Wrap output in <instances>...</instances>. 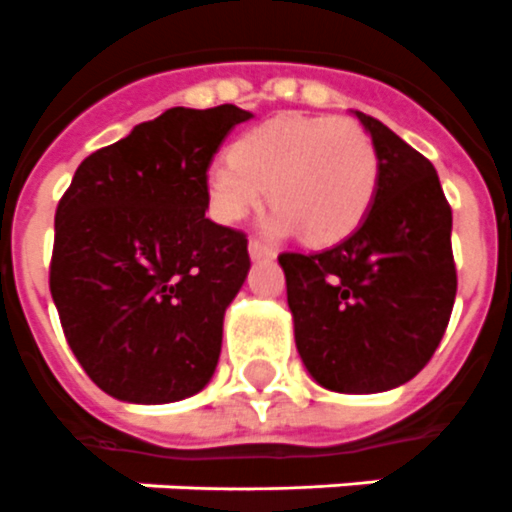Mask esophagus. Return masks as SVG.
Wrapping results in <instances>:
<instances>
[{"instance_id": "1", "label": "esophagus", "mask_w": 512, "mask_h": 512, "mask_svg": "<svg viewBox=\"0 0 512 512\" xmlns=\"http://www.w3.org/2000/svg\"><path fill=\"white\" fill-rule=\"evenodd\" d=\"M248 253H251L253 261L272 259V256H275V251H272L267 243H261V240H251V243H248Z\"/></svg>"}]
</instances>
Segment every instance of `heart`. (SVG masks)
Returning <instances> with one entry per match:
<instances>
[{
	"label": "heart",
	"instance_id": "heart-1",
	"mask_svg": "<svg viewBox=\"0 0 512 512\" xmlns=\"http://www.w3.org/2000/svg\"><path fill=\"white\" fill-rule=\"evenodd\" d=\"M380 161L370 134L333 116H280L245 132L206 174L208 203L219 222L245 216L264 192L277 203L269 227L301 230L309 243L349 237L378 190Z\"/></svg>",
	"mask_w": 512,
	"mask_h": 512
}]
</instances>
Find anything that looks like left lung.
Returning a JSON list of instances; mask_svg holds the SVG:
<instances>
[{
    "label": "left lung",
    "mask_w": 512,
    "mask_h": 512,
    "mask_svg": "<svg viewBox=\"0 0 512 512\" xmlns=\"http://www.w3.org/2000/svg\"><path fill=\"white\" fill-rule=\"evenodd\" d=\"M357 118L380 161L365 222L327 251H285L277 261L309 375L338 394H378L431 362L455 306L457 269L452 208L433 163L378 118Z\"/></svg>",
    "instance_id": "left-lung-1"
}]
</instances>
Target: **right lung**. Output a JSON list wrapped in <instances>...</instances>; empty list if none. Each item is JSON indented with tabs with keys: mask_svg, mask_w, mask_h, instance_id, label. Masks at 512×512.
<instances>
[{
	"mask_svg": "<svg viewBox=\"0 0 512 512\" xmlns=\"http://www.w3.org/2000/svg\"><path fill=\"white\" fill-rule=\"evenodd\" d=\"M237 105L171 108L81 161L57 203L49 290L68 346L121 402L198 394L251 259L245 232L206 216V174Z\"/></svg>",
	"mask_w": 512,
	"mask_h": 512,
	"instance_id": "1",
	"label": "right lung"
}]
</instances>
